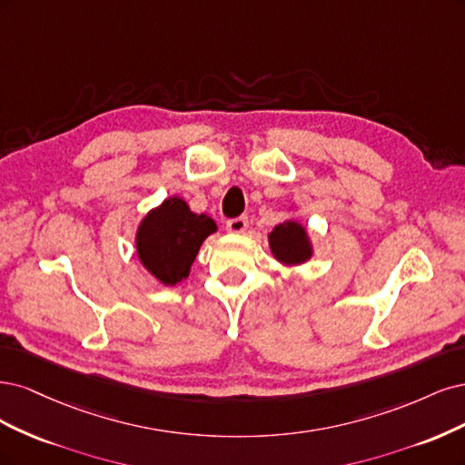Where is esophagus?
<instances>
[{"instance_id":"esophagus-1","label":"esophagus","mask_w":465,"mask_h":465,"mask_svg":"<svg viewBox=\"0 0 465 465\" xmlns=\"http://www.w3.org/2000/svg\"><path fill=\"white\" fill-rule=\"evenodd\" d=\"M247 226H249V220H247V216L230 218V220L226 222V230H228L230 233H243V232L247 230Z\"/></svg>"}]
</instances>
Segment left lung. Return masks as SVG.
<instances>
[{
    "instance_id": "1",
    "label": "left lung",
    "mask_w": 465,
    "mask_h": 465,
    "mask_svg": "<svg viewBox=\"0 0 465 465\" xmlns=\"http://www.w3.org/2000/svg\"><path fill=\"white\" fill-rule=\"evenodd\" d=\"M271 239V249L276 259L288 264L303 262L311 257V247L307 242L305 230L297 222H283L268 235Z\"/></svg>"
}]
</instances>
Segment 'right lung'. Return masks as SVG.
Here are the masks:
<instances>
[{
  "label": "right lung",
  "mask_w": 465,
  "mask_h": 465,
  "mask_svg": "<svg viewBox=\"0 0 465 465\" xmlns=\"http://www.w3.org/2000/svg\"><path fill=\"white\" fill-rule=\"evenodd\" d=\"M213 232H216L213 218L191 213L185 201L172 197L141 222L139 259L154 278L175 286L187 278L201 243Z\"/></svg>",
  "instance_id": "1"
}]
</instances>
